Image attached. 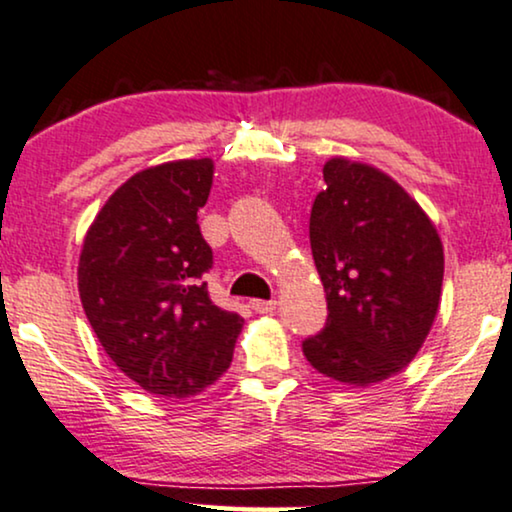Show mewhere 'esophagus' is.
Masks as SVG:
<instances>
[{
	"label": "esophagus",
	"mask_w": 512,
	"mask_h": 512,
	"mask_svg": "<svg viewBox=\"0 0 512 512\" xmlns=\"http://www.w3.org/2000/svg\"><path fill=\"white\" fill-rule=\"evenodd\" d=\"M251 308H254L256 313H273L275 308H277V301H261V299H256V301H251Z\"/></svg>",
	"instance_id": "1"
}]
</instances>
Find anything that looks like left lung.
Returning <instances> with one entry per match:
<instances>
[{"instance_id":"8db88e82","label":"left lung","mask_w":512,"mask_h":512,"mask_svg":"<svg viewBox=\"0 0 512 512\" xmlns=\"http://www.w3.org/2000/svg\"><path fill=\"white\" fill-rule=\"evenodd\" d=\"M323 178L308 235L327 323L301 346L325 377L368 387L401 372L425 344L439 311L444 246L418 201L382 170L330 159Z\"/></svg>"}]
</instances>
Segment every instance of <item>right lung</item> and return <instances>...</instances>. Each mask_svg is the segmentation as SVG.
Wrapping results in <instances>:
<instances>
[{"label":"right lung","mask_w":512,"mask_h":512,"mask_svg":"<svg viewBox=\"0 0 512 512\" xmlns=\"http://www.w3.org/2000/svg\"><path fill=\"white\" fill-rule=\"evenodd\" d=\"M213 161H170L132 175L82 244L78 289L99 344L149 394L185 399L230 368L244 320L208 296L213 251L197 211Z\"/></svg>","instance_id":"add662e5"}]
</instances>
